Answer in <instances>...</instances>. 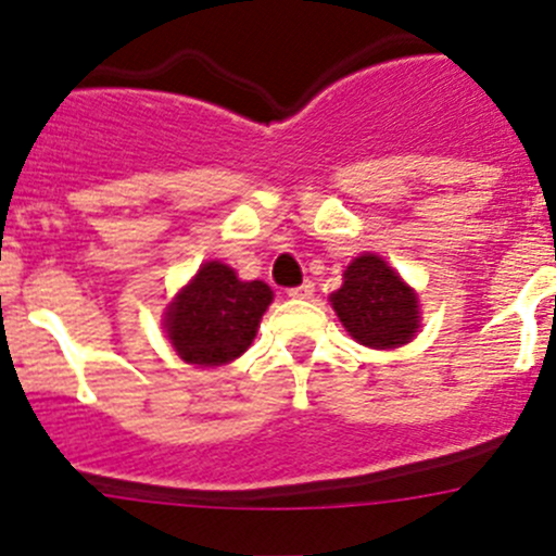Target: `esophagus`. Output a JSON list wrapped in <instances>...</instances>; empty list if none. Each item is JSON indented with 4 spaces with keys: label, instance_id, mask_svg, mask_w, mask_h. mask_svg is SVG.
Returning a JSON list of instances; mask_svg holds the SVG:
<instances>
[{
    "label": "esophagus",
    "instance_id": "esophagus-1",
    "mask_svg": "<svg viewBox=\"0 0 556 556\" xmlns=\"http://www.w3.org/2000/svg\"><path fill=\"white\" fill-rule=\"evenodd\" d=\"M288 295H290V299H301V301L312 299V295H314V285L312 282H304V285H299V288H290Z\"/></svg>",
    "mask_w": 556,
    "mask_h": 556
}]
</instances>
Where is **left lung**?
Listing matches in <instances>:
<instances>
[{
	"label": "left lung",
	"mask_w": 556,
	"mask_h": 556,
	"mask_svg": "<svg viewBox=\"0 0 556 556\" xmlns=\"http://www.w3.org/2000/svg\"><path fill=\"white\" fill-rule=\"evenodd\" d=\"M346 333L371 350H395L419 330L417 293L384 257L366 252L344 271V285L330 295Z\"/></svg>",
	"instance_id": "8db88e82"
}]
</instances>
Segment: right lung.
I'll list each match as a JSON object with an SVG mask.
<instances>
[{
  "instance_id": "obj_1",
  "label": "right lung",
  "mask_w": 556,
  "mask_h": 556,
  "mask_svg": "<svg viewBox=\"0 0 556 556\" xmlns=\"http://www.w3.org/2000/svg\"><path fill=\"white\" fill-rule=\"evenodd\" d=\"M271 299L266 282H242L231 266L210 261L166 306L164 328L185 363L226 366L252 344Z\"/></svg>"
}]
</instances>
